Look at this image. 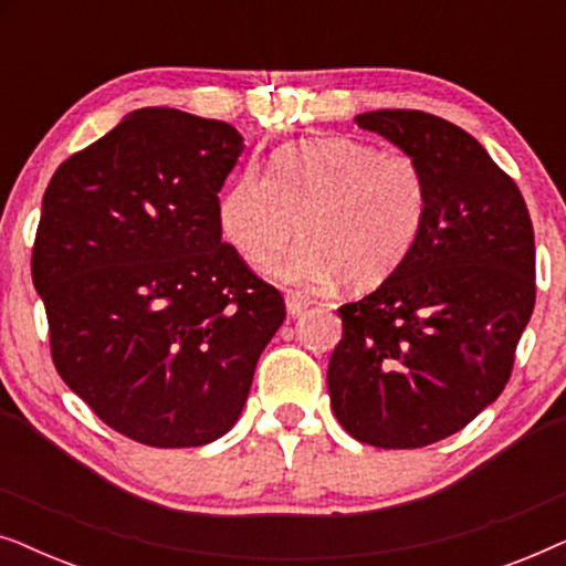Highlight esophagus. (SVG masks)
Segmentation results:
<instances>
[{
    "label": "esophagus",
    "instance_id": "34e87169",
    "mask_svg": "<svg viewBox=\"0 0 566 566\" xmlns=\"http://www.w3.org/2000/svg\"><path fill=\"white\" fill-rule=\"evenodd\" d=\"M308 304H312V298L304 291H289V296H285V308H289V316H293V319L304 314Z\"/></svg>",
    "mask_w": 566,
    "mask_h": 566
}]
</instances>
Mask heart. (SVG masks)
<instances>
[{
    "instance_id": "heart-1",
    "label": "heart",
    "mask_w": 566,
    "mask_h": 566,
    "mask_svg": "<svg viewBox=\"0 0 566 566\" xmlns=\"http://www.w3.org/2000/svg\"><path fill=\"white\" fill-rule=\"evenodd\" d=\"M428 213L430 182L417 157L347 136L285 144L270 175L250 167L219 200L221 234L244 260L273 258L298 221L304 239L270 275L308 285L343 275L350 289H374L397 273Z\"/></svg>"
}]
</instances>
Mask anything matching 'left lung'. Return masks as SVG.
<instances>
[{
    "instance_id": "obj_1",
    "label": "left lung",
    "mask_w": 566,
    "mask_h": 566,
    "mask_svg": "<svg viewBox=\"0 0 566 566\" xmlns=\"http://www.w3.org/2000/svg\"><path fill=\"white\" fill-rule=\"evenodd\" d=\"M355 123L417 157L430 213L397 273L337 308L329 401L360 443L422 448L467 428L505 389L536 304L533 223L517 185L463 128L422 111Z\"/></svg>"
}]
</instances>
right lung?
<instances>
[{
    "mask_svg": "<svg viewBox=\"0 0 566 566\" xmlns=\"http://www.w3.org/2000/svg\"><path fill=\"white\" fill-rule=\"evenodd\" d=\"M244 138L142 107L53 172L33 247L51 355L105 424L154 448L234 428L281 293L221 242L219 190Z\"/></svg>",
    "mask_w": 566,
    "mask_h": 566,
    "instance_id": "1",
    "label": "right lung"
}]
</instances>
